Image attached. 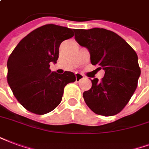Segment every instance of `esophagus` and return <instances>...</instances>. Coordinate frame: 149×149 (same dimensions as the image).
<instances>
[{"label": "esophagus", "mask_w": 149, "mask_h": 149, "mask_svg": "<svg viewBox=\"0 0 149 149\" xmlns=\"http://www.w3.org/2000/svg\"><path fill=\"white\" fill-rule=\"evenodd\" d=\"M84 78V75H82L81 73H79V72H77L76 73V80L77 81H80L81 79Z\"/></svg>", "instance_id": "obj_1"}]
</instances>
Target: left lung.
I'll return each instance as SVG.
<instances>
[{"mask_svg": "<svg viewBox=\"0 0 149 149\" xmlns=\"http://www.w3.org/2000/svg\"><path fill=\"white\" fill-rule=\"evenodd\" d=\"M75 39L86 47L91 62L105 71L101 81L91 80L83 93L86 104L94 113L113 116L124 108L137 87L141 69L134 49L122 37L103 28L75 29Z\"/></svg>", "mask_w": 149, "mask_h": 149, "instance_id": "8db88e82", "label": "left lung"}]
</instances>
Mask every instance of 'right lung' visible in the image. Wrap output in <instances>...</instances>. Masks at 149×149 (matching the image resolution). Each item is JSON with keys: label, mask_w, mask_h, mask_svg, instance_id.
<instances>
[{"label": "right lung", "mask_w": 149, "mask_h": 149, "mask_svg": "<svg viewBox=\"0 0 149 149\" xmlns=\"http://www.w3.org/2000/svg\"><path fill=\"white\" fill-rule=\"evenodd\" d=\"M74 30L47 24L29 33L8 59L7 80L16 100L24 108L45 114L60 104L66 84L74 82L73 72L58 74L49 69L56 63L59 47L72 38Z\"/></svg>", "instance_id": "right-lung-1"}]
</instances>
